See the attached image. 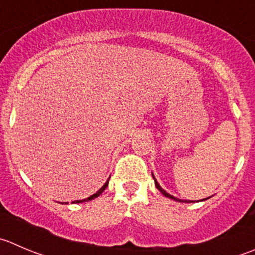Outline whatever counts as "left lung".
Here are the masks:
<instances>
[{
  "label": "left lung",
  "instance_id": "left-lung-1",
  "mask_svg": "<svg viewBox=\"0 0 255 255\" xmlns=\"http://www.w3.org/2000/svg\"><path fill=\"white\" fill-rule=\"evenodd\" d=\"M153 179H154V183H155V187H157V189H158V190H160V193H162L163 196L168 197V198H170V199H174V201H178V202H190V201H182V199H178V198H175V197L170 196L169 193H167V192H165L164 189H162V187H160V185L158 184V182H157V180H155L154 175H153Z\"/></svg>",
  "mask_w": 255,
  "mask_h": 255
}]
</instances>
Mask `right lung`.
<instances>
[{
    "mask_svg": "<svg viewBox=\"0 0 255 255\" xmlns=\"http://www.w3.org/2000/svg\"><path fill=\"white\" fill-rule=\"evenodd\" d=\"M108 180H110V179H108ZM108 180H107V182L105 183V185H103V187L101 188L100 190H98L97 193H95V194H93V196L88 197V198H86V199H82V201H75V202H72V203H82V202H88V201H91V199H93V198H97V197L100 196V194H102V192H103V190H105L106 188H107V185H108Z\"/></svg>",
    "mask_w": 255,
    "mask_h": 255,
    "instance_id": "add662e5",
    "label": "right lung"
}]
</instances>
